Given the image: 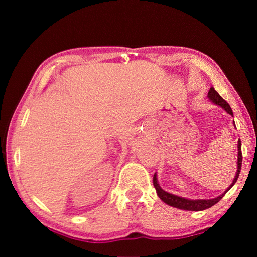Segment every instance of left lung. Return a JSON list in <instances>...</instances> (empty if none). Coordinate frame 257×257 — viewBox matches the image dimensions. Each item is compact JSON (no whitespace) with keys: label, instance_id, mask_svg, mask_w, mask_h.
<instances>
[{"label":"left lung","instance_id":"8db88e82","mask_svg":"<svg viewBox=\"0 0 257 257\" xmlns=\"http://www.w3.org/2000/svg\"><path fill=\"white\" fill-rule=\"evenodd\" d=\"M207 97L211 99V101L216 104V105H219L223 108L224 111H227L230 115H233L231 107H230L229 104L224 101V99L220 96L219 93L216 92V90L211 87L210 88V92H208ZM234 123V122H233ZM238 162H237V173L236 176H234V179L232 181V184L228 187V189L224 191L222 195H220V196H217L215 198H212V199H188V198H184V197H179L177 196V195H173L168 193V191L163 190L161 188L159 182H158V178H156V173L153 177V185L156 189V194H158V196L162 199V201L168 204V205L173 206V207H177V208H180V210H186V211H203V210H206V208H210L211 206L215 205V204L220 201L221 198H222L225 194L228 193V191L231 189V187L236 184V181L239 177V173H240L241 170V162H242V154H241V142L240 139L238 141Z\"/></svg>","mask_w":257,"mask_h":257}]
</instances>
